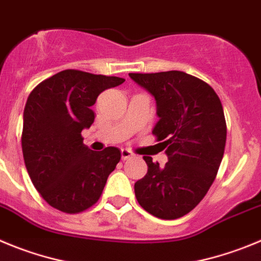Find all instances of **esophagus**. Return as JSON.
Instances as JSON below:
<instances>
[{"instance_id":"1","label":"esophagus","mask_w":261,"mask_h":261,"mask_svg":"<svg viewBox=\"0 0 261 261\" xmlns=\"http://www.w3.org/2000/svg\"><path fill=\"white\" fill-rule=\"evenodd\" d=\"M121 156H122V159H123V160H128V159H131V157L134 156V153L131 151H128V149H126V148H122Z\"/></svg>"}]
</instances>
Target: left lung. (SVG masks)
Wrapping results in <instances>:
<instances>
[{"instance_id":"1","label":"left lung","mask_w":261,"mask_h":261,"mask_svg":"<svg viewBox=\"0 0 261 261\" xmlns=\"http://www.w3.org/2000/svg\"><path fill=\"white\" fill-rule=\"evenodd\" d=\"M156 100L152 133L168 156L165 166L144 156L148 171L135 182L138 203L164 220L187 215L205 196L217 174L226 143V122L210 84L183 71L128 74Z\"/></svg>"}]
</instances>
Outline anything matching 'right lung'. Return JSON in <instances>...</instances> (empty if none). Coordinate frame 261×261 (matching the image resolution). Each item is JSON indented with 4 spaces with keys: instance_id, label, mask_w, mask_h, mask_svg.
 Segmentation results:
<instances>
[{
    "instance_id": "1",
    "label": "right lung",
    "mask_w": 261,
    "mask_h": 261,
    "mask_svg": "<svg viewBox=\"0 0 261 261\" xmlns=\"http://www.w3.org/2000/svg\"><path fill=\"white\" fill-rule=\"evenodd\" d=\"M125 82L118 76L65 70L40 83L23 113L22 151L28 174L44 200L56 210L78 213L101 196L121 160L117 147L93 152L82 131L95 121L97 96Z\"/></svg>"
}]
</instances>
